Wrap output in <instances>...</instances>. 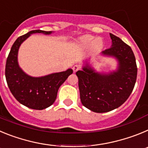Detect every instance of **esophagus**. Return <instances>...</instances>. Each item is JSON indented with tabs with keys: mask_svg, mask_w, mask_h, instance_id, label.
Returning <instances> with one entry per match:
<instances>
[{
	"mask_svg": "<svg viewBox=\"0 0 148 148\" xmlns=\"http://www.w3.org/2000/svg\"><path fill=\"white\" fill-rule=\"evenodd\" d=\"M73 70L74 73H76L78 70H80V66H79V65H77V64L74 65L73 67Z\"/></svg>",
	"mask_w": 148,
	"mask_h": 148,
	"instance_id": "34e87169",
	"label": "esophagus"
}]
</instances>
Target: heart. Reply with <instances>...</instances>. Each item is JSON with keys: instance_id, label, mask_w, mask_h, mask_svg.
Here are the masks:
<instances>
[{"instance_id": "obj_1", "label": "heart", "mask_w": 148, "mask_h": 148, "mask_svg": "<svg viewBox=\"0 0 148 148\" xmlns=\"http://www.w3.org/2000/svg\"><path fill=\"white\" fill-rule=\"evenodd\" d=\"M78 44L83 48H87L92 45V47L94 50H99L103 47L102 40L100 38L95 40V38L90 35H85L82 36L78 39Z\"/></svg>"}]
</instances>
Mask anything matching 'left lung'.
Returning a JSON list of instances; mask_svg holds the SVG:
<instances>
[{
  "instance_id": "left-lung-1",
  "label": "left lung",
  "mask_w": 148,
  "mask_h": 148,
  "mask_svg": "<svg viewBox=\"0 0 148 148\" xmlns=\"http://www.w3.org/2000/svg\"><path fill=\"white\" fill-rule=\"evenodd\" d=\"M112 45L102 52L103 56L118 61V68L110 73L95 72L86 63L76 72L80 99L85 108L95 113H106L118 108L129 98L135 86L137 66L130 46L110 33Z\"/></svg>"
}]
</instances>
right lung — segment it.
Segmentation results:
<instances>
[{
	"mask_svg": "<svg viewBox=\"0 0 148 148\" xmlns=\"http://www.w3.org/2000/svg\"><path fill=\"white\" fill-rule=\"evenodd\" d=\"M52 31L32 30L17 38L13 44L6 63L5 75L8 87L18 101L34 110L47 108L54 103L58 90L70 75L72 69L60 73H52L41 77H32L26 74L19 66L18 53L21 44L34 33L49 35Z\"/></svg>",
	"mask_w": 148,
	"mask_h": 148,
	"instance_id": "add662e5",
	"label": "right lung"
}]
</instances>
